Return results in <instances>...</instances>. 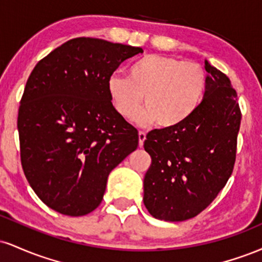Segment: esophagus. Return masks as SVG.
I'll list each match as a JSON object with an SVG mask.
<instances>
[{
    "label": "esophagus",
    "instance_id": "1",
    "mask_svg": "<svg viewBox=\"0 0 262 262\" xmlns=\"http://www.w3.org/2000/svg\"><path fill=\"white\" fill-rule=\"evenodd\" d=\"M138 137H139V146L141 148V146L144 145V141L146 139V134L144 133V132H139V133H138Z\"/></svg>",
    "mask_w": 262,
    "mask_h": 262
}]
</instances>
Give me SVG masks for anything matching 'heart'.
<instances>
[{"instance_id": "1", "label": "heart", "mask_w": 262, "mask_h": 262, "mask_svg": "<svg viewBox=\"0 0 262 262\" xmlns=\"http://www.w3.org/2000/svg\"><path fill=\"white\" fill-rule=\"evenodd\" d=\"M207 87L206 73L193 61L175 56L146 55L128 69V77L113 75L108 93L113 107L123 118H135L139 124L158 122L162 128L182 124L202 103Z\"/></svg>"}]
</instances>
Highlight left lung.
Listing matches in <instances>:
<instances>
[{
  "instance_id": "left-lung-1",
  "label": "left lung",
  "mask_w": 262,
  "mask_h": 262,
  "mask_svg": "<svg viewBox=\"0 0 262 262\" xmlns=\"http://www.w3.org/2000/svg\"><path fill=\"white\" fill-rule=\"evenodd\" d=\"M207 87L198 110L182 124L154 129L144 149L151 165L144 177V204L166 222L196 217L233 172L242 113L225 74L204 61Z\"/></svg>"
}]
</instances>
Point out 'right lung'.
Wrapping results in <instances>:
<instances>
[{"label": "right lung", "instance_id": "1", "mask_svg": "<svg viewBox=\"0 0 262 262\" xmlns=\"http://www.w3.org/2000/svg\"><path fill=\"white\" fill-rule=\"evenodd\" d=\"M141 48L75 38L35 65L18 111L20 161L49 208L80 217L100 206L110 172L138 148V130L116 111L108 81Z\"/></svg>", "mask_w": 262, "mask_h": 262}]
</instances>
